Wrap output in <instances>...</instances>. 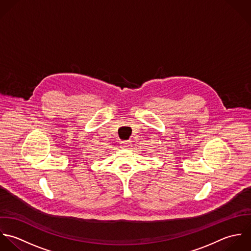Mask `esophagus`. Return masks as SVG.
<instances>
[{"label":"esophagus","mask_w":251,"mask_h":251,"mask_svg":"<svg viewBox=\"0 0 251 251\" xmlns=\"http://www.w3.org/2000/svg\"><path fill=\"white\" fill-rule=\"evenodd\" d=\"M131 146H132V143H131L130 141H127V142H123V143H122V148H123V149L129 150V149L131 148Z\"/></svg>","instance_id":"34e87169"}]
</instances>
